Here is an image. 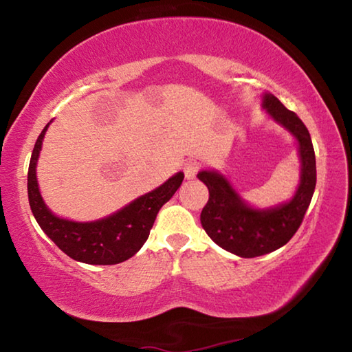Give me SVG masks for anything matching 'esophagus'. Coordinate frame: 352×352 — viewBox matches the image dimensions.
Returning <instances> with one entry per match:
<instances>
[{
    "label": "esophagus",
    "instance_id": "obj_1",
    "mask_svg": "<svg viewBox=\"0 0 352 352\" xmlns=\"http://www.w3.org/2000/svg\"><path fill=\"white\" fill-rule=\"evenodd\" d=\"M183 170H184V177L186 178H194L197 175V172L200 170V163L197 162H188L186 164L183 166Z\"/></svg>",
    "mask_w": 352,
    "mask_h": 352
}]
</instances>
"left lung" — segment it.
I'll return each instance as SVG.
<instances>
[{
	"mask_svg": "<svg viewBox=\"0 0 352 352\" xmlns=\"http://www.w3.org/2000/svg\"><path fill=\"white\" fill-rule=\"evenodd\" d=\"M262 104L295 135L300 144L301 182L294 199L273 210H253L243 204L222 175L211 170H201L197 175L210 190V199L200 214L201 226L219 247L241 258H256L285 245L302 223L317 183L315 152L305 124L270 93L265 94Z\"/></svg>",
	"mask_w": 352,
	"mask_h": 352,
	"instance_id": "left-lung-1",
	"label": "left lung"
}]
</instances>
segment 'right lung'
Listing matches in <instances>:
<instances>
[{"mask_svg": "<svg viewBox=\"0 0 352 352\" xmlns=\"http://www.w3.org/2000/svg\"><path fill=\"white\" fill-rule=\"evenodd\" d=\"M47 126L35 141L28 170L29 205L40 228L74 261L93 265H113L132 258L147 241L158 211L180 188L184 178L183 172H178L152 192L141 195L121 211L98 222L79 223L58 219L46 208L35 177V164Z\"/></svg>", "mask_w": 352, "mask_h": 352, "instance_id": "add662e5", "label": "right lung"}]
</instances>
